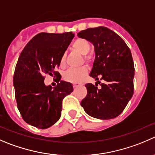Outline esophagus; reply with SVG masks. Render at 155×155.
<instances>
[{
	"mask_svg": "<svg viewBox=\"0 0 155 155\" xmlns=\"http://www.w3.org/2000/svg\"><path fill=\"white\" fill-rule=\"evenodd\" d=\"M78 85H78V84H76V83H74V84H73V88H76V87H77L78 86Z\"/></svg>",
	"mask_w": 155,
	"mask_h": 155,
	"instance_id": "esophagus-1",
	"label": "esophagus"
}]
</instances>
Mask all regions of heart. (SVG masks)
Wrapping results in <instances>:
<instances>
[{
	"label": "heart",
	"instance_id": "1",
	"mask_svg": "<svg viewBox=\"0 0 155 155\" xmlns=\"http://www.w3.org/2000/svg\"><path fill=\"white\" fill-rule=\"evenodd\" d=\"M72 48L83 55V59L85 63H86V64L91 63V57L88 54L91 50V45L87 40L84 39V38H77L72 44ZM65 65L66 54H64L61 56V60H60V67H64ZM87 73H88V68L84 66V67H79L77 69H69L64 73L63 76H64V79L67 82L77 83V82H80L86 76Z\"/></svg>",
	"mask_w": 155,
	"mask_h": 155
}]
</instances>
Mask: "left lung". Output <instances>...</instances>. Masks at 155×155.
<instances>
[{
    "label": "left lung",
    "mask_w": 155,
    "mask_h": 155,
    "mask_svg": "<svg viewBox=\"0 0 155 155\" xmlns=\"http://www.w3.org/2000/svg\"><path fill=\"white\" fill-rule=\"evenodd\" d=\"M78 36L93 43L95 51L90 76L104 80L97 88L85 85L87 95L81 106L92 117L101 120L116 118L125 109L134 92V63L130 48L117 33L106 27L89 28Z\"/></svg>",
    "instance_id": "8db88e82"
}]
</instances>
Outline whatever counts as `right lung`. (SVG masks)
Returning a JSON list of instances; mask_svg holds the SVG:
<instances>
[{"label":"right lung","instance_id":"add662e5","mask_svg":"<svg viewBox=\"0 0 155 155\" xmlns=\"http://www.w3.org/2000/svg\"><path fill=\"white\" fill-rule=\"evenodd\" d=\"M73 36L72 31L39 33L19 55L13 79L15 97L22 119L33 127L44 130L54 124L61 117L63 99L73 91L71 84L60 82L56 70ZM47 74L56 77L54 89L44 85Z\"/></svg>","mask_w":155,"mask_h":155}]
</instances>
